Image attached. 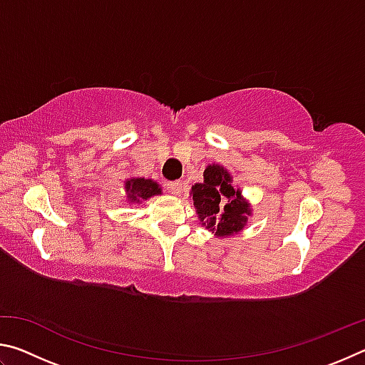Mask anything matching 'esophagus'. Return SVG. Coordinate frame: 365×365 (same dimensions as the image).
Listing matches in <instances>:
<instances>
[{
  "label": "esophagus",
  "instance_id": "1",
  "mask_svg": "<svg viewBox=\"0 0 365 365\" xmlns=\"http://www.w3.org/2000/svg\"><path fill=\"white\" fill-rule=\"evenodd\" d=\"M168 191H169L170 195H174V196H180V193H182V182L180 180L169 182L168 183Z\"/></svg>",
  "mask_w": 365,
  "mask_h": 365
}]
</instances>
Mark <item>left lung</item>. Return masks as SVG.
I'll return each instance as SVG.
<instances>
[{
  "mask_svg": "<svg viewBox=\"0 0 365 365\" xmlns=\"http://www.w3.org/2000/svg\"><path fill=\"white\" fill-rule=\"evenodd\" d=\"M202 177V183H195L190 190L200 224L217 238L245 230L252 209L242 190L233 185L230 172L220 164H209Z\"/></svg>",
  "mask_w": 365,
  "mask_h": 365,
  "instance_id": "obj_1",
  "label": "left lung"
}]
</instances>
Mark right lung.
<instances>
[{
	"label": "right lung",
	"mask_w": 365,
	"mask_h": 365,
	"mask_svg": "<svg viewBox=\"0 0 365 365\" xmlns=\"http://www.w3.org/2000/svg\"><path fill=\"white\" fill-rule=\"evenodd\" d=\"M125 195L128 205H140L150 197L156 195H163V188L158 182H154L153 178L145 177H130L125 182Z\"/></svg>",
	"instance_id": "add662e5"
}]
</instances>
